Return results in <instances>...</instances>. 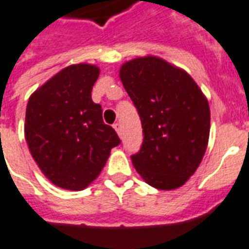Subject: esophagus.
<instances>
[{"mask_svg": "<svg viewBox=\"0 0 249 249\" xmlns=\"http://www.w3.org/2000/svg\"><path fill=\"white\" fill-rule=\"evenodd\" d=\"M114 128H115V131H117V134L121 137V134H122V128H121V123H114Z\"/></svg>", "mask_w": 249, "mask_h": 249, "instance_id": "34e87169", "label": "esophagus"}]
</instances>
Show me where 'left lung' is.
I'll list each match as a JSON object with an SVG mask.
<instances>
[{
    "label": "left lung",
    "mask_w": 249,
    "mask_h": 249,
    "mask_svg": "<svg viewBox=\"0 0 249 249\" xmlns=\"http://www.w3.org/2000/svg\"><path fill=\"white\" fill-rule=\"evenodd\" d=\"M119 77L143 128L141 150L131 155L143 180L175 190L194 175L210 137V106L184 70L152 55L123 63Z\"/></svg>",
    "instance_id": "8db88e82"
}]
</instances>
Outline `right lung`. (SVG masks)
<instances>
[{
    "label": "right lung",
    "mask_w": 249,
    "mask_h": 249,
    "mask_svg": "<svg viewBox=\"0 0 249 249\" xmlns=\"http://www.w3.org/2000/svg\"><path fill=\"white\" fill-rule=\"evenodd\" d=\"M99 77L94 65L65 67L29 98L25 139L43 175L57 187L81 191L102 171L121 143L105 124L91 90Z\"/></svg>",
    "instance_id": "obj_1"
}]
</instances>
